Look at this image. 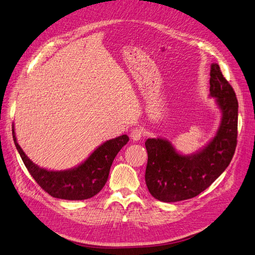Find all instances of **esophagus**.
<instances>
[{
  "instance_id": "esophagus-1",
  "label": "esophagus",
  "mask_w": 255,
  "mask_h": 255,
  "mask_svg": "<svg viewBox=\"0 0 255 255\" xmlns=\"http://www.w3.org/2000/svg\"><path fill=\"white\" fill-rule=\"evenodd\" d=\"M141 136H142V131H141V129H139V128H134V129L131 130L130 137H131V139L133 140V141L139 140V139L141 138Z\"/></svg>"
}]
</instances>
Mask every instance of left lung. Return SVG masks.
<instances>
[{"instance_id":"left-lung-1","label":"left lung","mask_w":255,"mask_h":255,"mask_svg":"<svg viewBox=\"0 0 255 255\" xmlns=\"http://www.w3.org/2000/svg\"><path fill=\"white\" fill-rule=\"evenodd\" d=\"M209 96L222 113L215 137L194 154L177 152L168 139L148 138L145 180L150 194L162 202H177L198 196L228 167L237 147L239 103L234 88L218 63L210 66Z\"/></svg>"}]
</instances>
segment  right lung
<instances>
[{"mask_svg":"<svg viewBox=\"0 0 255 255\" xmlns=\"http://www.w3.org/2000/svg\"><path fill=\"white\" fill-rule=\"evenodd\" d=\"M12 137L21 160L37 184L52 197L64 200H85L100 192L108 179L115 157L129 140L126 134L109 139L78 167L65 171H49L39 168L28 158L16 141L13 126Z\"/></svg>","mask_w":255,"mask_h":255,"instance_id":"obj_1","label":"right lung"}]
</instances>
